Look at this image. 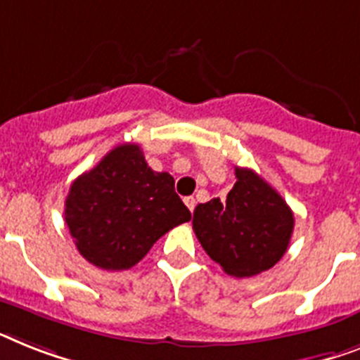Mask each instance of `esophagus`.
Wrapping results in <instances>:
<instances>
[{
  "label": "esophagus",
  "instance_id": "34e87169",
  "mask_svg": "<svg viewBox=\"0 0 360 360\" xmlns=\"http://www.w3.org/2000/svg\"><path fill=\"white\" fill-rule=\"evenodd\" d=\"M184 202H186V206L189 207V212L193 213V210H195V206H197V200H195V197H186L184 198Z\"/></svg>",
  "mask_w": 360,
  "mask_h": 360
}]
</instances>
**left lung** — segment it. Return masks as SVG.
Segmentation results:
<instances>
[{
  "instance_id": "8db88e82",
  "label": "left lung",
  "mask_w": 360,
  "mask_h": 360,
  "mask_svg": "<svg viewBox=\"0 0 360 360\" xmlns=\"http://www.w3.org/2000/svg\"><path fill=\"white\" fill-rule=\"evenodd\" d=\"M236 178L226 200L213 198L195 207L193 230L226 274L248 278L283 257L294 215L280 193L252 169L236 167Z\"/></svg>"
}]
</instances>
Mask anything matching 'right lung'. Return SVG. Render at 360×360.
<instances>
[{
	"label": "right lung",
	"instance_id": "add662e5",
	"mask_svg": "<svg viewBox=\"0 0 360 360\" xmlns=\"http://www.w3.org/2000/svg\"><path fill=\"white\" fill-rule=\"evenodd\" d=\"M64 217L86 261L127 270L191 213L174 191V178L148 167L139 145L123 143L71 184Z\"/></svg>",
	"mask_w": 360,
	"mask_h": 360
}]
</instances>
